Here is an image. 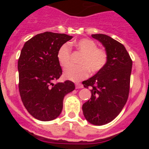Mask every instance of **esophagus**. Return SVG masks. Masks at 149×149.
<instances>
[{
  "instance_id": "34e87169",
  "label": "esophagus",
  "mask_w": 149,
  "mask_h": 149,
  "mask_svg": "<svg viewBox=\"0 0 149 149\" xmlns=\"http://www.w3.org/2000/svg\"><path fill=\"white\" fill-rule=\"evenodd\" d=\"M75 87L76 89H81V88H83V85L81 84H80V83H76Z\"/></svg>"
}]
</instances>
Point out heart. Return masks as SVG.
<instances>
[{
  "instance_id": "heart-1",
  "label": "heart",
  "mask_w": 149,
  "mask_h": 149,
  "mask_svg": "<svg viewBox=\"0 0 149 149\" xmlns=\"http://www.w3.org/2000/svg\"><path fill=\"white\" fill-rule=\"evenodd\" d=\"M76 48L82 55L79 59V65H69L65 68L63 76L69 81H79L86 78L89 72L95 74L101 72L108 62V53L104 48H98L95 41L84 38L74 43ZM72 49L68 44H63L59 48L56 58L62 67H65L70 61Z\"/></svg>"
}]
</instances>
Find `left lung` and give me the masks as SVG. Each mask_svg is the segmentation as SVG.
<instances>
[{
	"label": "left lung",
	"mask_w": 149,
	"mask_h": 149,
	"mask_svg": "<svg viewBox=\"0 0 149 149\" xmlns=\"http://www.w3.org/2000/svg\"><path fill=\"white\" fill-rule=\"evenodd\" d=\"M108 53L106 66L82 84L91 89V98L83 104L89 123L103 125L113 120L125 105L130 90L132 60L122 43L104 34H92Z\"/></svg>",
	"instance_id": "left-lung-1"
}]
</instances>
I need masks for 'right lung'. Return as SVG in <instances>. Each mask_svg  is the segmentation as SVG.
I'll return each instance as SVG.
<instances>
[{
	"mask_svg": "<svg viewBox=\"0 0 149 149\" xmlns=\"http://www.w3.org/2000/svg\"><path fill=\"white\" fill-rule=\"evenodd\" d=\"M72 38L64 33L45 32L27 41L22 49L18 61V89L24 106L36 119L47 122L57 118L65 95L75 89L70 81L54 83L63 72L57 51Z\"/></svg>",
	"mask_w": 149,
	"mask_h": 149,
	"instance_id": "add662e5",
	"label": "right lung"
}]
</instances>
